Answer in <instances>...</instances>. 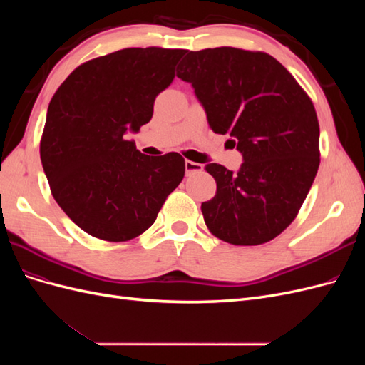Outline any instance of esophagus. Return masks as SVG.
Segmentation results:
<instances>
[{
  "label": "esophagus",
  "instance_id": "1",
  "mask_svg": "<svg viewBox=\"0 0 365 365\" xmlns=\"http://www.w3.org/2000/svg\"><path fill=\"white\" fill-rule=\"evenodd\" d=\"M202 170V164L200 163H195V161H185V173L187 175H192V173H197Z\"/></svg>",
  "mask_w": 365,
  "mask_h": 365
}]
</instances>
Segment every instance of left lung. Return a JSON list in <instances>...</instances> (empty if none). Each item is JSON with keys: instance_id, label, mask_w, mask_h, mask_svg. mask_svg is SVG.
<instances>
[{"instance_id": "8db88e82", "label": "left lung", "mask_w": 365, "mask_h": 365, "mask_svg": "<svg viewBox=\"0 0 365 365\" xmlns=\"http://www.w3.org/2000/svg\"><path fill=\"white\" fill-rule=\"evenodd\" d=\"M184 59L176 76L195 88L210 128L233 137L244 157L237 173L205 165L217 187L201 205L205 225L233 245L269 242L297 217L319 165L311 97L268 53L217 47Z\"/></svg>"}]
</instances>
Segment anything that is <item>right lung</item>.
Wrapping results in <instances>:
<instances>
[{"label":"right lung","mask_w":365,"mask_h":365,"mask_svg":"<svg viewBox=\"0 0 365 365\" xmlns=\"http://www.w3.org/2000/svg\"><path fill=\"white\" fill-rule=\"evenodd\" d=\"M185 50L123 48L79 65L51 97L41 137L50 190L73 222L108 242L130 240L155 222L180 185L176 152L141 153L126 132L153 114Z\"/></svg>","instance_id":"right-lung-1"}]
</instances>
